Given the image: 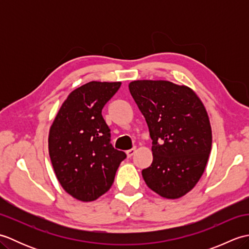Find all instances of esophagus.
Listing matches in <instances>:
<instances>
[{
    "label": "esophagus",
    "mask_w": 249,
    "mask_h": 249,
    "mask_svg": "<svg viewBox=\"0 0 249 249\" xmlns=\"http://www.w3.org/2000/svg\"><path fill=\"white\" fill-rule=\"evenodd\" d=\"M136 153V147H133V149H130L128 151H126V154H127V157H131Z\"/></svg>",
    "instance_id": "34e87169"
}]
</instances>
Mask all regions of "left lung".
Returning <instances> with one entry per match:
<instances>
[{
	"label": "left lung",
	"mask_w": 249,
	"mask_h": 249,
	"mask_svg": "<svg viewBox=\"0 0 249 249\" xmlns=\"http://www.w3.org/2000/svg\"><path fill=\"white\" fill-rule=\"evenodd\" d=\"M152 139V165L142 177L153 192L178 199L198 183L212 147L204 106L192 89L162 80L129 83Z\"/></svg>",
	"instance_id": "left-lung-1"
}]
</instances>
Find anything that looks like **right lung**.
I'll return each mask as SVG.
<instances>
[{
    "instance_id": "add662e5",
    "label": "right lung",
    "mask_w": 249,
    "mask_h": 249,
    "mask_svg": "<svg viewBox=\"0 0 249 249\" xmlns=\"http://www.w3.org/2000/svg\"><path fill=\"white\" fill-rule=\"evenodd\" d=\"M121 82L92 81L68 95L49 133V155L65 192L80 201H94L114 181L124 152L110 143L102 110Z\"/></svg>"
}]
</instances>
